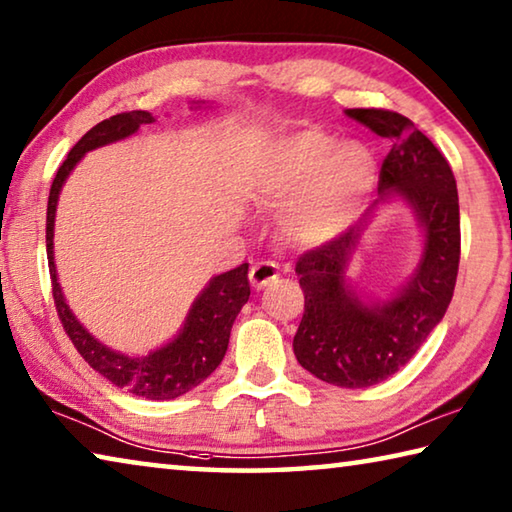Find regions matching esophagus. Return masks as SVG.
I'll return each mask as SVG.
<instances>
[{"label": "esophagus", "instance_id": "esophagus-1", "mask_svg": "<svg viewBox=\"0 0 512 512\" xmlns=\"http://www.w3.org/2000/svg\"><path fill=\"white\" fill-rule=\"evenodd\" d=\"M277 266L273 262H257L253 268H250V284H253L255 289H262L266 284H271L277 280Z\"/></svg>", "mask_w": 512, "mask_h": 512}]
</instances>
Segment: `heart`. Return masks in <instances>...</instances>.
<instances>
[{"instance_id":"1","label":"heart","mask_w":512,"mask_h":512,"mask_svg":"<svg viewBox=\"0 0 512 512\" xmlns=\"http://www.w3.org/2000/svg\"><path fill=\"white\" fill-rule=\"evenodd\" d=\"M375 180L372 153L357 142L341 144L334 135L307 131L277 146L266 171L271 194L300 187L282 214V228L300 244L334 237L357 210Z\"/></svg>"}]
</instances>
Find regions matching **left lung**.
<instances>
[{
  "mask_svg": "<svg viewBox=\"0 0 512 512\" xmlns=\"http://www.w3.org/2000/svg\"><path fill=\"white\" fill-rule=\"evenodd\" d=\"M348 117L393 142L379 169V192L404 196L427 237L411 282L381 305L361 302L345 282L363 223L298 257L305 293L293 336L298 363L327 384L366 388L404 368L443 320L461 262V214L452 167L409 117L384 108H352Z\"/></svg>",
  "mask_w": 512,
  "mask_h": 512,
  "instance_id": "8db88e82",
  "label": "left lung"
}]
</instances>
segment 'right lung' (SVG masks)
<instances>
[{"label":"right lung","mask_w":512,"mask_h":512,"mask_svg":"<svg viewBox=\"0 0 512 512\" xmlns=\"http://www.w3.org/2000/svg\"><path fill=\"white\" fill-rule=\"evenodd\" d=\"M151 112L131 110L119 112V115L99 121L90 128L74 149L67 153L65 162L56 171L54 183H51L49 203H47V259L51 275V296L58 311L60 323L65 334L74 343L76 352L99 372V375L112 381L117 388L146 397V400H173V397L192 391L203 379H207L219 366L225 350H228L230 329L235 323L241 307L250 298L248 284V264L232 268L228 273L216 275L207 284V289L196 298L192 311H189L187 323L176 339L164 348L151 352L149 357H126V354L112 352L101 345L94 336L85 332L83 325L69 311L67 302L60 291L56 266H54V216L60 187H63L69 171L76 167L85 153L97 149V146L124 140L133 135L144 124H153Z\"/></svg>","instance_id":"obj_1"}]
</instances>
